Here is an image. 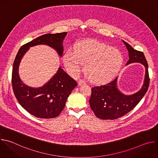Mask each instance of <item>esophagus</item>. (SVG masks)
<instances>
[{
  "instance_id": "34e87169",
  "label": "esophagus",
  "mask_w": 158,
  "mask_h": 158,
  "mask_svg": "<svg viewBox=\"0 0 158 158\" xmlns=\"http://www.w3.org/2000/svg\"><path fill=\"white\" fill-rule=\"evenodd\" d=\"M78 84L79 85H82V84H85V81L83 79H80L78 81Z\"/></svg>"
}]
</instances>
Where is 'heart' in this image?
<instances>
[{"label": "heart", "mask_w": 158, "mask_h": 158, "mask_svg": "<svg viewBox=\"0 0 158 158\" xmlns=\"http://www.w3.org/2000/svg\"><path fill=\"white\" fill-rule=\"evenodd\" d=\"M63 62L73 76H77L85 64L84 71L89 79L94 83L106 82L119 71L123 62L121 52L117 49L95 40L76 42L74 51L67 50Z\"/></svg>", "instance_id": "heart-1"}]
</instances>
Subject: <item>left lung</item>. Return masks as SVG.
<instances>
[{
  "mask_svg": "<svg viewBox=\"0 0 158 158\" xmlns=\"http://www.w3.org/2000/svg\"><path fill=\"white\" fill-rule=\"evenodd\" d=\"M129 52V59L126 65L134 62L144 65L146 71L143 85L139 91L131 95H125L118 88V77L107 84L92 87L89 104L96 117L101 119H116L126 114L140 102L146 93L149 77L148 65L144 53L135 50L123 40Z\"/></svg>",
  "mask_w": 158,
  "mask_h": 158,
  "instance_id": "left-lung-1",
  "label": "left lung"
}]
</instances>
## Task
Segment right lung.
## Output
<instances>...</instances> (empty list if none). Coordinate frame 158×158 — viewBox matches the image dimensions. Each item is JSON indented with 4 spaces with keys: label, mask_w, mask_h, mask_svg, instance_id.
<instances>
[{
    "label": "right lung",
    "mask_w": 158,
    "mask_h": 158,
    "mask_svg": "<svg viewBox=\"0 0 158 158\" xmlns=\"http://www.w3.org/2000/svg\"><path fill=\"white\" fill-rule=\"evenodd\" d=\"M66 35L67 32H62L39 36L23 45L14 60L12 83L15 96L22 107L37 118L49 119L58 116L64 109L67 98L77 86V82L59 67L54 76L43 86L37 88L28 86L20 78V62L29 48L41 44L53 48L62 57V43Z\"/></svg>",
    "instance_id": "obj_1"
}]
</instances>
